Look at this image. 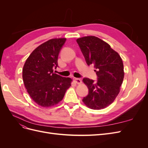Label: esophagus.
Listing matches in <instances>:
<instances>
[{
    "instance_id": "esophagus-1",
    "label": "esophagus",
    "mask_w": 148,
    "mask_h": 148,
    "mask_svg": "<svg viewBox=\"0 0 148 148\" xmlns=\"http://www.w3.org/2000/svg\"><path fill=\"white\" fill-rule=\"evenodd\" d=\"M74 81H75V82L77 83V84H80L82 83V80L80 79L79 78H75L74 79Z\"/></svg>"
}]
</instances>
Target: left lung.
I'll list each match as a JSON object with an SVG mask.
<instances>
[{
  "label": "left lung",
  "mask_w": 148,
  "mask_h": 148,
  "mask_svg": "<svg viewBox=\"0 0 148 148\" xmlns=\"http://www.w3.org/2000/svg\"><path fill=\"white\" fill-rule=\"evenodd\" d=\"M88 65L92 64L97 82L84 78L89 93L83 102L94 110L104 109L118 96L124 78L123 64L120 55L99 38L89 36L77 39Z\"/></svg>",
  "instance_id": "obj_1"
}]
</instances>
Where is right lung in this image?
Masks as SVG:
<instances>
[{
	"label": "right lung",
	"instance_id": "add662e5",
	"mask_svg": "<svg viewBox=\"0 0 148 148\" xmlns=\"http://www.w3.org/2000/svg\"><path fill=\"white\" fill-rule=\"evenodd\" d=\"M66 38H54L42 43L31 52L23 68V80L30 97L37 104L49 107L65 96L72 79L53 73Z\"/></svg>",
	"mask_w": 148,
	"mask_h": 148
}]
</instances>
